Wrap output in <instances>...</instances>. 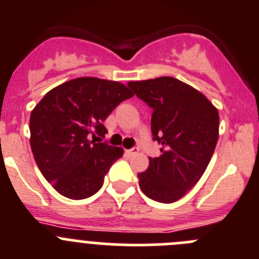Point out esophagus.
<instances>
[{"label":"esophagus","mask_w":259,"mask_h":259,"mask_svg":"<svg viewBox=\"0 0 259 259\" xmlns=\"http://www.w3.org/2000/svg\"><path fill=\"white\" fill-rule=\"evenodd\" d=\"M139 147H134V149H131V150H127V154L128 155H131V156H134V155H136V154H139Z\"/></svg>","instance_id":"34e87169"}]
</instances>
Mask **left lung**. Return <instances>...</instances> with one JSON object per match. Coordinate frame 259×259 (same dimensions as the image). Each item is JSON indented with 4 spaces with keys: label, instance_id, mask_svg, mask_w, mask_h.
Masks as SVG:
<instances>
[{
    "label": "left lung",
    "instance_id": "1",
    "mask_svg": "<svg viewBox=\"0 0 259 259\" xmlns=\"http://www.w3.org/2000/svg\"><path fill=\"white\" fill-rule=\"evenodd\" d=\"M128 86L154 109L152 136L161 145V155L149 157L147 170L139 174L140 188L161 203L178 201L196 186L212 157L218 108L201 91L169 76L130 81Z\"/></svg>",
    "mask_w": 259,
    "mask_h": 259
}]
</instances>
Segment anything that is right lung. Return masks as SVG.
Returning <instances> with one entry per match:
<instances>
[{
    "label": "right lung",
    "mask_w": 259,
    "mask_h": 259,
    "mask_svg": "<svg viewBox=\"0 0 259 259\" xmlns=\"http://www.w3.org/2000/svg\"><path fill=\"white\" fill-rule=\"evenodd\" d=\"M131 97L118 81L77 77L49 90L31 110V151L58 193L83 199L102 188L105 174L123 155L122 147L102 142L108 132L103 122Z\"/></svg>",
    "instance_id": "right-lung-1"
}]
</instances>
